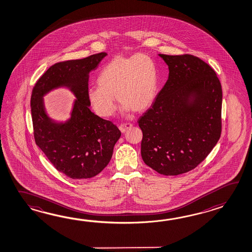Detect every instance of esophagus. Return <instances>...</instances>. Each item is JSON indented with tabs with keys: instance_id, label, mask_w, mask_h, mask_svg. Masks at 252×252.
Listing matches in <instances>:
<instances>
[{
	"instance_id": "esophagus-1",
	"label": "esophagus",
	"mask_w": 252,
	"mask_h": 252,
	"mask_svg": "<svg viewBox=\"0 0 252 252\" xmlns=\"http://www.w3.org/2000/svg\"><path fill=\"white\" fill-rule=\"evenodd\" d=\"M132 126H133V124L123 123L121 124V125L119 126V129H120V131H121L122 133H125L126 130H128L129 128H131Z\"/></svg>"
}]
</instances>
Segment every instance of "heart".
<instances>
[{"mask_svg": "<svg viewBox=\"0 0 252 252\" xmlns=\"http://www.w3.org/2000/svg\"><path fill=\"white\" fill-rule=\"evenodd\" d=\"M98 86L88 90V98L99 117L109 118L117 110L116 98L125 111L139 112L154 102L159 84L156 63L146 54L118 56L103 67Z\"/></svg>", "mask_w": 252, "mask_h": 252, "instance_id": "b5f03b06", "label": "heart"}]
</instances>
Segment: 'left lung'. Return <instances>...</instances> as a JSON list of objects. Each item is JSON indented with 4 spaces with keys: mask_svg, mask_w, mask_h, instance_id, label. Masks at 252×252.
<instances>
[{
    "mask_svg": "<svg viewBox=\"0 0 252 252\" xmlns=\"http://www.w3.org/2000/svg\"><path fill=\"white\" fill-rule=\"evenodd\" d=\"M169 79L138 119L144 163L159 174L186 173L206 159L221 136V82L193 55H159Z\"/></svg>",
    "mask_w": 252,
    "mask_h": 252,
    "instance_id": "8db88e82",
    "label": "left lung"
}]
</instances>
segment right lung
Listing matches in <instances>:
<instances>
[{"instance_id":"right-lung-1","label":"right lung","mask_w":252,"mask_h":252,"mask_svg":"<svg viewBox=\"0 0 252 252\" xmlns=\"http://www.w3.org/2000/svg\"><path fill=\"white\" fill-rule=\"evenodd\" d=\"M106 53L57 63L37 80L31 94V118L36 144L58 171L74 180L91 179L108 164L121 135L111 121L93 113L88 98L89 73ZM70 87L78 99L71 118L64 124L52 123L41 97L53 88Z\"/></svg>"}]
</instances>
